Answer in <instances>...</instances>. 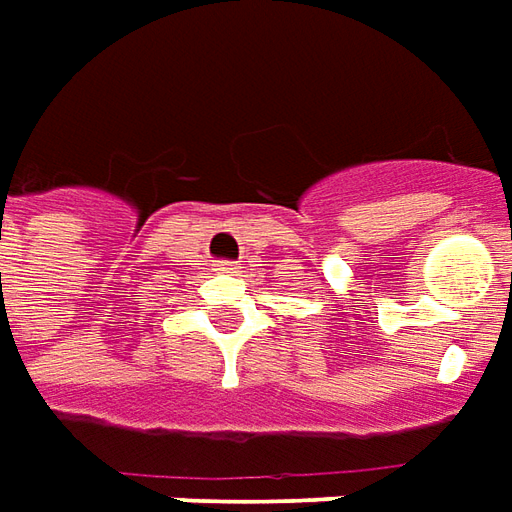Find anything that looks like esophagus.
<instances>
[{"mask_svg":"<svg viewBox=\"0 0 512 512\" xmlns=\"http://www.w3.org/2000/svg\"><path fill=\"white\" fill-rule=\"evenodd\" d=\"M213 271H219V274H235V263L232 260H216Z\"/></svg>","mask_w":512,"mask_h":512,"instance_id":"34e87169","label":"esophagus"}]
</instances>
